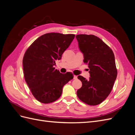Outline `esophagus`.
<instances>
[{"label": "esophagus", "instance_id": "esophagus-1", "mask_svg": "<svg viewBox=\"0 0 135 135\" xmlns=\"http://www.w3.org/2000/svg\"><path fill=\"white\" fill-rule=\"evenodd\" d=\"M77 79V76L74 75V79Z\"/></svg>", "mask_w": 135, "mask_h": 135}]
</instances>
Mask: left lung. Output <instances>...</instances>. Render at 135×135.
Returning <instances> with one entry per match:
<instances>
[{"mask_svg": "<svg viewBox=\"0 0 135 135\" xmlns=\"http://www.w3.org/2000/svg\"><path fill=\"white\" fill-rule=\"evenodd\" d=\"M83 62L88 64L90 77L78 78L82 86L76 92L83 103L97 105L106 99L111 92L117 76L115 57L112 49L103 40L93 35H76Z\"/></svg>", "mask_w": 135, "mask_h": 135, "instance_id": "1", "label": "left lung"}]
</instances>
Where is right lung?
Here are the masks:
<instances>
[{"label":"right lung","instance_id":"1","mask_svg":"<svg viewBox=\"0 0 135 135\" xmlns=\"http://www.w3.org/2000/svg\"><path fill=\"white\" fill-rule=\"evenodd\" d=\"M74 37V34L56 32L44 34L31 44L24 55L25 81L32 95L40 103L48 104L59 99L64 85L74 77L70 72L62 74L54 66Z\"/></svg>","mask_w":135,"mask_h":135}]
</instances>
